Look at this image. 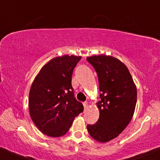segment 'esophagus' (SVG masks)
<instances>
[{
  "instance_id": "34e87169",
  "label": "esophagus",
  "mask_w": 160,
  "mask_h": 160,
  "mask_svg": "<svg viewBox=\"0 0 160 160\" xmlns=\"http://www.w3.org/2000/svg\"><path fill=\"white\" fill-rule=\"evenodd\" d=\"M83 107H84V110H86L87 108H88V103H87V102H84L83 103Z\"/></svg>"
}]
</instances>
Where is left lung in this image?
Listing matches in <instances>:
<instances>
[{"instance_id": "obj_1", "label": "left lung", "mask_w": 160, "mask_h": 160, "mask_svg": "<svg viewBox=\"0 0 160 160\" xmlns=\"http://www.w3.org/2000/svg\"><path fill=\"white\" fill-rule=\"evenodd\" d=\"M87 60L97 73L101 100L99 118L87 124L89 135L102 143L117 138L132 118L137 102V89L124 64L112 56H92Z\"/></svg>"}]
</instances>
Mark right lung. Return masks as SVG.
<instances>
[{
    "label": "right lung",
    "instance_id": "obj_1",
    "mask_svg": "<svg viewBox=\"0 0 160 160\" xmlns=\"http://www.w3.org/2000/svg\"><path fill=\"white\" fill-rule=\"evenodd\" d=\"M80 59L74 55L54 58L42 68L32 84L31 118L38 129L49 137L65 134L74 118L83 112L71 85L73 71Z\"/></svg>",
    "mask_w": 160,
    "mask_h": 160
}]
</instances>
